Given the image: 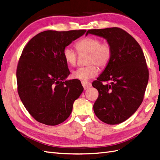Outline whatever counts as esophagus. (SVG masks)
Instances as JSON below:
<instances>
[{"mask_svg":"<svg viewBox=\"0 0 160 160\" xmlns=\"http://www.w3.org/2000/svg\"><path fill=\"white\" fill-rule=\"evenodd\" d=\"M81 84H82V85H83L84 89H88L91 87V83H89V82H88V81H82Z\"/></svg>","mask_w":160,"mask_h":160,"instance_id":"34e87169","label":"esophagus"}]
</instances>
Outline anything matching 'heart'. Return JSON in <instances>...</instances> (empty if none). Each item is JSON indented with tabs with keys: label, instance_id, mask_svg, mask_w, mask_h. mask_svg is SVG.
I'll return each instance as SVG.
<instances>
[{
	"label": "heart",
	"instance_id": "heart-1",
	"mask_svg": "<svg viewBox=\"0 0 160 160\" xmlns=\"http://www.w3.org/2000/svg\"><path fill=\"white\" fill-rule=\"evenodd\" d=\"M75 48L79 54L88 53L86 63L88 65L79 67L72 72V76L75 79L88 80L96 77L101 69H105L113 56V47L109 42H102L100 38L87 37L81 38L75 44ZM63 59L70 67L76 65L77 61V52L69 47H66L62 52Z\"/></svg>",
	"mask_w": 160,
	"mask_h": 160
}]
</instances>
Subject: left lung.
<instances>
[{
    "mask_svg": "<svg viewBox=\"0 0 160 160\" xmlns=\"http://www.w3.org/2000/svg\"><path fill=\"white\" fill-rule=\"evenodd\" d=\"M102 37L113 47L109 65L92 83L99 92L94 112L103 122L115 125L131 117L142 104L149 79L143 51L136 40L118 27L91 29L86 32ZM103 82H110L103 84Z\"/></svg>",
    "mask_w": 160,
    "mask_h": 160,
    "instance_id": "1",
    "label": "left lung"
}]
</instances>
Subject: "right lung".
Masks as SVG:
<instances>
[{
	"label": "right lung",
	"mask_w": 160,
	"mask_h": 160,
	"mask_svg": "<svg viewBox=\"0 0 160 160\" xmlns=\"http://www.w3.org/2000/svg\"><path fill=\"white\" fill-rule=\"evenodd\" d=\"M85 32L43 31L23 49L17 69V91L24 106L37 122L56 125L71 115L83 88L78 79L64 81L70 71L62 52Z\"/></svg>",
	"instance_id": "obj_1"
}]
</instances>
